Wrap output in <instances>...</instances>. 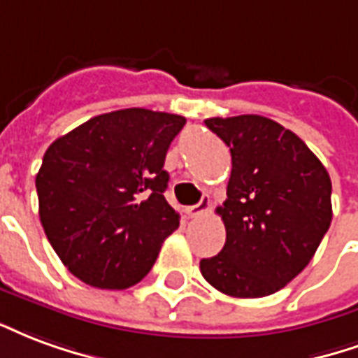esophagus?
<instances>
[{"label":"esophagus","mask_w":358,"mask_h":358,"mask_svg":"<svg viewBox=\"0 0 358 358\" xmlns=\"http://www.w3.org/2000/svg\"><path fill=\"white\" fill-rule=\"evenodd\" d=\"M208 210H210V198L202 196V200H200L196 206H187V208H185V213H187L189 217H200V215L206 213Z\"/></svg>","instance_id":"1"}]
</instances>
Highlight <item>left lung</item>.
Instances as JSON below:
<instances>
[{"instance_id":"left-lung-1","label":"left lung","mask_w":358,"mask_h":358,"mask_svg":"<svg viewBox=\"0 0 358 358\" xmlns=\"http://www.w3.org/2000/svg\"><path fill=\"white\" fill-rule=\"evenodd\" d=\"M231 148L227 200L219 206L227 240L200 273L233 297L275 294L303 271L332 221V181L296 133L257 114L210 118Z\"/></svg>"}]
</instances>
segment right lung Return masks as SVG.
<instances>
[{
  "label": "right lung",
  "instance_id": "obj_1",
  "mask_svg": "<svg viewBox=\"0 0 358 358\" xmlns=\"http://www.w3.org/2000/svg\"><path fill=\"white\" fill-rule=\"evenodd\" d=\"M187 120L147 108L108 112L51 143L36 176L47 240L74 276L125 289L152 268L179 227L166 202V154Z\"/></svg>",
  "mask_w": 358,
  "mask_h": 358
}]
</instances>
